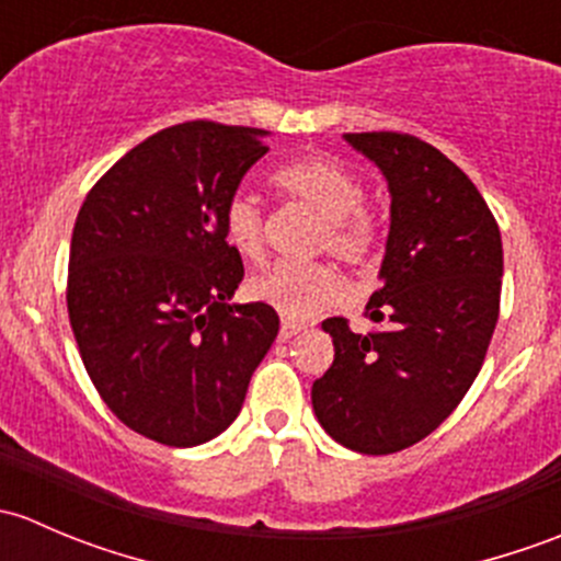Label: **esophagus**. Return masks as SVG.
Returning a JSON list of instances; mask_svg holds the SVG:
<instances>
[{
  "label": "esophagus",
  "mask_w": 561,
  "mask_h": 561,
  "mask_svg": "<svg viewBox=\"0 0 561 561\" xmlns=\"http://www.w3.org/2000/svg\"><path fill=\"white\" fill-rule=\"evenodd\" d=\"M298 331H304V325L301 322H293V320H282V325H279V339H293L296 336Z\"/></svg>",
  "instance_id": "obj_1"
}]
</instances>
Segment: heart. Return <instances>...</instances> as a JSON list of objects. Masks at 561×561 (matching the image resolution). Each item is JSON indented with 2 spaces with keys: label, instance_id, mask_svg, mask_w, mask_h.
<instances>
[{
  "label": "heart",
  "instance_id": "1",
  "mask_svg": "<svg viewBox=\"0 0 561 561\" xmlns=\"http://www.w3.org/2000/svg\"><path fill=\"white\" fill-rule=\"evenodd\" d=\"M271 181L287 201L320 214L314 252H328L350 268H369L375 263L382 247L380 225L364 208V181L347 165L333 157L312 154L276 168ZM222 233L241 257H263L265 219L252 195H230L222 211ZM249 296L290 320H307L342 301L344 282L325 263H274L249 279Z\"/></svg>",
  "mask_w": 561,
  "mask_h": 561
}]
</instances>
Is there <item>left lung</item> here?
I'll return each mask as SVG.
<instances>
[{"instance_id":"8db88e82","label":"left lung","mask_w":561,"mask_h":561,"mask_svg":"<svg viewBox=\"0 0 561 561\" xmlns=\"http://www.w3.org/2000/svg\"><path fill=\"white\" fill-rule=\"evenodd\" d=\"M388 179L390 233L366 317L322 322L333 364L312 386L320 426L339 445L386 456L434 432L483 366L500 317L502 239L469 175L407 133H347Z\"/></svg>"}]
</instances>
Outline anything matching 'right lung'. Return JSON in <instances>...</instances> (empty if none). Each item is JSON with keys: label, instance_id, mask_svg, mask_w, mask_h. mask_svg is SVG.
Returning <instances> with one entry per match:
<instances>
[{"label": "right lung", "instance_id": "1", "mask_svg": "<svg viewBox=\"0 0 561 561\" xmlns=\"http://www.w3.org/2000/svg\"><path fill=\"white\" fill-rule=\"evenodd\" d=\"M265 129L184 122L129 149L89 190L72 228L67 312L107 410L192 448L241 412L274 344L268 304H228L244 279L222 211L268 151Z\"/></svg>", "mask_w": 561, "mask_h": 561}]
</instances>
